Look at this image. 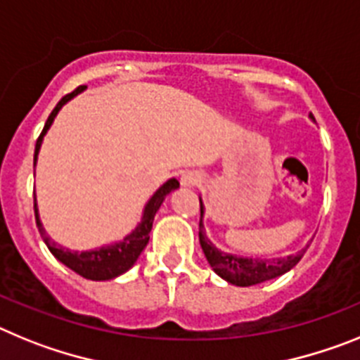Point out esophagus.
I'll return each mask as SVG.
<instances>
[{
	"instance_id": "esophagus-1",
	"label": "esophagus",
	"mask_w": 360,
	"mask_h": 360,
	"mask_svg": "<svg viewBox=\"0 0 360 360\" xmlns=\"http://www.w3.org/2000/svg\"><path fill=\"white\" fill-rule=\"evenodd\" d=\"M198 184H201V176L198 172H186L181 176V186H184V188H193Z\"/></svg>"
}]
</instances>
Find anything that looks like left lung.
I'll return each mask as SVG.
<instances>
[{
	"instance_id": "left-lung-1",
	"label": "left lung",
	"mask_w": 360,
	"mask_h": 360,
	"mask_svg": "<svg viewBox=\"0 0 360 360\" xmlns=\"http://www.w3.org/2000/svg\"><path fill=\"white\" fill-rule=\"evenodd\" d=\"M201 202V221H199V243L205 252V257L212 270L224 279L226 283L233 284V286H254V284H261L264 281L275 279L279 275H284L286 271L292 270L297 262L301 261L304 255L306 248L299 250L297 254L286 255V257H275V259H264V257H252V255H237V254H228L219 250L217 246L208 239L205 232V205L202 199L199 198Z\"/></svg>"
}]
</instances>
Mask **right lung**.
<instances>
[{"label": "right lung", "instance_id": "obj_1", "mask_svg": "<svg viewBox=\"0 0 360 360\" xmlns=\"http://www.w3.org/2000/svg\"><path fill=\"white\" fill-rule=\"evenodd\" d=\"M86 86H79L72 94H67L61 101L56 105V108L52 110V114L49 115L46 120L45 128H43L41 136L36 143V150H34V165L37 162V155H39V148L43 145V137L46 136V132L50 130L52 123H54L56 115L59 114V110L67 105L68 101L79 96ZM179 188V181L177 179H168L167 183L161 184L158 190L154 192V195L146 201L145 208H143L141 221L137 223V226L134 228L132 232L127 233L121 240H115L112 245H105L101 248L94 250H85V252H77V250H68L65 246L58 245L56 240L50 239L49 233L45 232L43 228L41 219H39V212H37V202H34V212H36V223L39 228V233H41L43 240H45L46 248L50 250V254L54 255L59 262H63L65 266L74 270L76 274H79L81 277L90 281H110L123 275L124 271H128L130 268L136 264V261L139 259L141 252L145 250V246L148 245L150 239V230H152V224H154V217L158 214V210L161 208L162 201L167 198L168 193L174 192V190Z\"/></svg>", "mask_w": 360, "mask_h": 360}]
</instances>
